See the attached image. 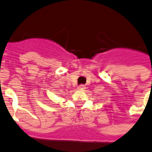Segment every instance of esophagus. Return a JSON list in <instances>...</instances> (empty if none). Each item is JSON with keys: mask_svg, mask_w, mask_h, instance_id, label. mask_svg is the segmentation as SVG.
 Segmentation results:
<instances>
[{"mask_svg": "<svg viewBox=\"0 0 152 152\" xmlns=\"http://www.w3.org/2000/svg\"><path fill=\"white\" fill-rule=\"evenodd\" d=\"M77 89L79 90H82V89H85V85L84 84H80L77 87Z\"/></svg>", "mask_w": 152, "mask_h": 152, "instance_id": "34e87169", "label": "esophagus"}]
</instances>
